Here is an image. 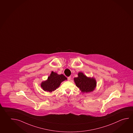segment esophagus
<instances>
[{"mask_svg": "<svg viewBox=\"0 0 133 133\" xmlns=\"http://www.w3.org/2000/svg\"><path fill=\"white\" fill-rule=\"evenodd\" d=\"M71 77H68V80L69 81H70V80H71Z\"/></svg>", "mask_w": 133, "mask_h": 133, "instance_id": "34e87169", "label": "esophagus"}]
</instances>
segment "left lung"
Wrapping results in <instances>:
<instances>
[{
	"mask_svg": "<svg viewBox=\"0 0 133 133\" xmlns=\"http://www.w3.org/2000/svg\"><path fill=\"white\" fill-rule=\"evenodd\" d=\"M78 77L74 78L76 86L83 93L92 92L97 86V81L93 77H88L82 72H79Z\"/></svg>",
	"mask_w": 133,
	"mask_h": 133,
	"instance_id": "8db88e82",
	"label": "left lung"
}]
</instances>
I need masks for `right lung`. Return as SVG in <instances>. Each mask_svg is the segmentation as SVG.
<instances>
[{"mask_svg":"<svg viewBox=\"0 0 133 133\" xmlns=\"http://www.w3.org/2000/svg\"><path fill=\"white\" fill-rule=\"evenodd\" d=\"M67 79V78L63 74L59 75L56 72L52 71L47 80L41 82V87L45 91L52 92L60 86L62 81Z\"/></svg>","mask_w":133,"mask_h":133,"instance_id":"obj_1","label":"right lung"}]
</instances>
